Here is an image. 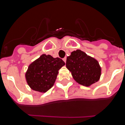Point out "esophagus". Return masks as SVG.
I'll use <instances>...</instances> for the list:
<instances>
[{"mask_svg":"<svg viewBox=\"0 0 125 125\" xmlns=\"http://www.w3.org/2000/svg\"><path fill=\"white\" fill-rule=\"evenodd\" d=\"M62 59H63V61H64V62H66V57H64V58Z\"/></svg>","mask_w":125,"mask_h":125,"instance_id":"1","label":"esophagus"}]
</instances>
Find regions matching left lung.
<instances>
[{"mask_svg":"<svg viewBox=\"0 0 125 125\" xmlns=\"http://www.w3.org/2000/svg\"><path fill=\"white\" fill-rule=\"evenodd\" d=\"M66 66L76 82L85 86L95 83L101 76L98 62L81 50L71 52L67 57Z\"/></svg>","mask_w":125,"mask_h":125,"instance_id":"1","label":"left lung"}]
</instances>
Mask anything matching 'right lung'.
Returning <instances> with one entry per match:
<instances>
[{
	"label": "right lung",
	"mask_w": 125,
	"mask_h": 125,
	"mask_svg": "<svg viewBox=\"0 0 125 125\" xmlns=\"http://www.w3.org/2000/svg\"><path fill=\"white\" fill-rule=\"evenodd\" d=\"M64 64L59 57L42 54L29 66L25 73L27 84L34 91L46 92L52 87L58 71Z\"/></svg>",
	"instance_id": "add662e5"
}]
</instances>
